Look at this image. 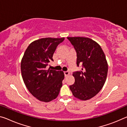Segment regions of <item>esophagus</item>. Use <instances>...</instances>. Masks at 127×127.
<instances>
[{
  "instance_id": "esophagus-1",
  "label": "esophagus",
  "mask_w": 127,
  "mask_h": 127,
  "mask_svg": "<svg viewBox=\"0 0 127 127\" xmlns=\"http://www.w3.org/2000/svg\"><path fill=\"white\" fill-rule=\"evenodd\" d=\"M64 74H65V76H67L69 74V72L68 71H65L64 72Z\"/></svg>"
}]
</instances>
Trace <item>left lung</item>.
<instances>
[{
    "label": "left lung",
    "mask_w": 127,
    "mask_h": 127,
    "mask_svg": "<svg viewBox=\"0 0 127 127\" xmlns=\"http://www.w3.org/2000/svg\"><path fill=\"white\" fill-rule=\"evenodd\" d=\"M77 53V65L81 71L73 72L74 84L69 86L74 97L82 100L91 99L103 88L106 80L108 64L101 47L89 38L67 37Z\"/></svg>",
    "instance_id": "left-lung-1"
}]
</instances>
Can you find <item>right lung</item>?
Here are the masks:
<instances>
[{
    "label": "right lung",
    "instance_id": "obj_1",
    "mask_svg": "<svg viewBox=\"0 0 127 127\" xmlns=\"http://www.w3.org/2000/svg\"><path fill=\"white\" fill-rule=\"evenodd\" d=\"M64 38H41L30 44L21 62L22 77L29 92L40 101L49 102L59 95L64 72L46 69L50 60Z\"/></svg>",
    "mask_w": 127,
    "mask_h": 127
}]
</instances>
